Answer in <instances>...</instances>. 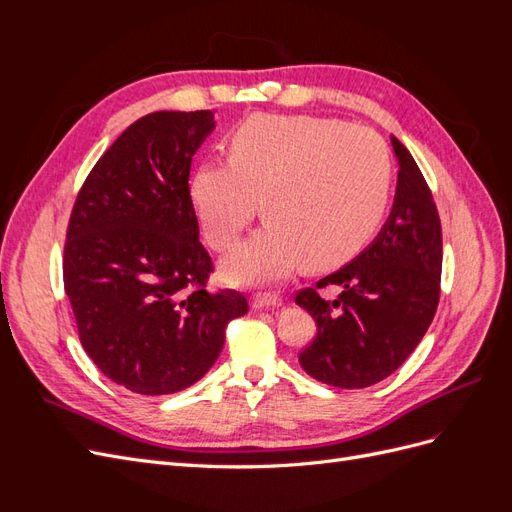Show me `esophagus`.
<instances>
[{
	"label": "esophagus",
	"mask_w": 512,
	"mask_h": 512,
	"mask_svg": "<svg viewBox=\"0 0 512 512\" xmlns=\"http://www.w3.org/2000/svg\"><path fill=\"white\" fill-rule=\"evenodd\" d=\"M280 305H282V297L273 292H262V294H256V297L252 299L254 309H271V307H280Z\"/></svg>",
	"instance_id": "1"
}]
</instances>
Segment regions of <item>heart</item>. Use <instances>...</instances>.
I'll use <instances>...</instances> for the list:
<instances>
[{
  "label": "heart",
  "instance_id": "b5f03b06",
  "mask_svg": "<svg viewBox=\"0 0 512 512\" xmlns=\"http://www.w3.org/2000/svg\"><path fill=\"white\" fill-rule=\"evenodd\" d=\"M391 156L363 126L314 115H254L228 141V162L196 168L190 198L207 241L235 247L260 215L269 224L224 262L235 284L342 265L374 235L389 200Z\"/></svg>",
  "mask_w": 512,
  "mask_h": 512
}]
</instances>
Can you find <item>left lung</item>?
I'll return each instance as SVG.
<instances>
[{"label": "left lung", "mask_w": 512, "mask_h": 512, "mask_svg": "<svg viewBox=\"0 0 512 512\" xmlns=\"http://www.w3.org/2000/svg\"><path fill=\"white\" fill-rule=\"evenodd\" d=\"M399 164L389 220L365 250L318 282L339 286L335 301L316 288L297 305L318 333L299 363L309 376L337 389H365L391 376L427 333L440 299L442 228L427 181L410 151L391 136Z\"/></svg>", "instance_id": "1"}]
</instances>
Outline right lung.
<instances>
[{
    "mask_svg": "<svg viewBox=\"0 0 512 512\" xmlns=\"http://www.w3.org/2000/svg\"><path fill=\"white\" fill-rule=\"evenodd\" d=\"M215 130L211 111L134 121L91 170L68 224L64 286L79 339L106 378L141 395L188 389L218 361L235 290L207 292L192 156Z\"/></svg>",
    "mask_w": 512,
    "mask_h": 512,
    "instance_id": "1",
    "label": "right lung"
}]
</instances>
